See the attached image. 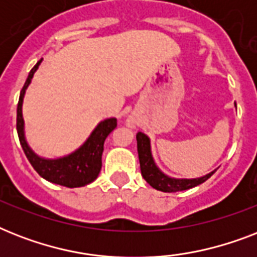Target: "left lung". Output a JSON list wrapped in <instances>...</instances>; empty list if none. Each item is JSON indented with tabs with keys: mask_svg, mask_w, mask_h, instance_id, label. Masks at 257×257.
I'll return each instance as SVG.
<instances>
[{
	"mask_svg": "<svg viewBox=\"0 0 257 257\" xmlns=\"http://www.w3.org/2000/svg\"><path fill=\"white\" fill-rule=\"evenodd\" d=\"M137 139V152H139V160H140L141 175L145 181L157 191L161 192H179L185 191L189 188L197 187L199 184H203L211 177L215 171L203 176L200 179H172L164 175L160 169L157 168L155 161H153L152 153H151V143L148 136L144 133L139 132L136 135Z\"/></svg>",
	"mask_w": 257,
	"mask_h": 257,
	"instance_id": "8db88e82",
	"label": "left lung"
}]
</instances>
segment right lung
Returning <instances> with one entry per match:
<instances>
[{
	"label": "right lung",
	"instance_id": "right-lung-1",
	"mask_svg": "<svg viewBox=\"0 0 257 257\" xmlns=\"http://www.w3.org/2000/svg\"><path fill=\"white\" fill-rule=\"evenodd\" d=\"M41 60L33 66L26 78L25 84L20 93V100L17 105V133L21 147L25 152L28 160L32 164L38 175L50 183L64 185L68 188L84 187L97 179L102 167V151H104L105 139L117 126L116 118H108L97 125V128L89 136L85 144L81 148L69 156L57 159V160H45L34 155V152L28 147L24 137V118H22V100L28 85L33 78L34 72L37 70Z\"/></svg>",
	"mask_w": 257,
	"mask_h": 257
}]
</instances>
